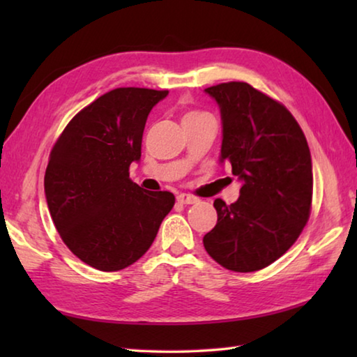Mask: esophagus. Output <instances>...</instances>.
Here are the masks:
<instances>
[{
    "label": "esophagus",
    "mask_w": 357,
    "mask_h": 357,
    "mask_svg": "<svg viewBox=\"0 0 357 357\" xmlns=\"http://www.w3.org/2000/svg\"><path fill=\"white\" fill-rule=\"evenodd\" d=\"M178 202L183 203V204H193V203L198 202V197L190 195V193H179Z\"/></svg>",
    "instance_id": "esophagus-1"
}]
</instances>
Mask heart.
Segmentation results:
<instances>
[{"instance_id": "1", "label": "heart", "mask_w": 357, "mask_h": 357, "mask_svg": "<svg viewBox=\"0 0 357 357\" xmlns=\"http://www.w3.org/2000/svg\"><path fill=\"white\" fill-rule=\"evenodd\" d=\"M200 114H203V113H198V112H192V113H187L184 118H193V116H200Z\"/></svg>"}]
</instances>
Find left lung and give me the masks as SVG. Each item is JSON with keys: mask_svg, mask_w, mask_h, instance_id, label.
<instances>
[{"mask_svg": "<svg viewBox=\"0 0 357 357\" xmlns=\"http://www.w3.org/2000/svg\"><path fill=\"white\" fill-rule=\"evenodd\" d=\"M220 108V162L243 183L239 198L214 202L204 249L223 268L253 273L291 247L310 217L313 173L305 135L280 102L249 83L204 89Z\"/></svg>", "mask_w": 357, "mask_h": 357, "instance_id": "left-lung-1", "label": "left lung"}]
</instances>
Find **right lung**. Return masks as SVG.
Returning <instances> with one entry per match:
<instances>
[{"label": "right lung", "mask_w": 357, "mask_h": 357, "mask_svg": "<svg viewBox=\"0 0 357 357\" xmlns=\"http://www.w3.org/2000/svg\"><path fill=\"white\" fill-rule=\"evenodd\" d=\"M168 91L116 88L78 112L53 146L44 187L48 211L75 257L105 273L142 258L174 204L172 192L132 183L144 124Z\"/></svg>", "instance_id": "1"}]
</instances>
